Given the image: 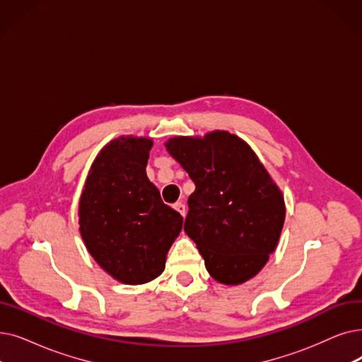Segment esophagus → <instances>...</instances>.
I'll use <instances>...</instances> for the list:
<instances>
[{
    "instance_id": "34e87169",
    "label": "esophagus",
    "mask_w": 362,
    "mask_h": 362,
    "mask_svg": "<svg viewBox=\"0 0 362 362\" xmlns=\"http://www.w3.org/2000/svg\"><path fill=\"white\" fill-rule=\"evenodd\" d=\"M175 210H177L182 216H185V213H186L185 204H183V202H176V204H175Z\"/></svg>"
}]
</instances>
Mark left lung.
I'll return each mask as SVG.
<instances>
[{"label":"left lung","instance_id":"8db88e82","mask_svg":"<svg viewBox=\"0 0 362 362\" xmlns=\"http://www.w3.org/2000/svg\"><path fill=\"white\" fill-rule=\"evenodd\" d=\"M195 183L185 232L209 274L238 286L260 272L284 226L279 187L243 139L228 132L173 137L165 144Z\"/></svg>","mask_w":362,"mask_h":362}]
</instances>
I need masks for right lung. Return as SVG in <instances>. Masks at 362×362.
Listing matches in <instances>:
<instances>
[{"label":"right lung","instance_id":"obj_1","mask_svg":"<svg viewBox=\"0 0 362 362\" xmlns=\"http://www.w3.org/2000/svg\"><path fill=\"white\" fill-rule=\"evenodd\" d=\"M152 140L121 136L96 156L80 198V232L93 259L124 284L163 274L183 217L146 176Z\"/></svg>","mask_w":362,"mask_h":362}]
</instances>
